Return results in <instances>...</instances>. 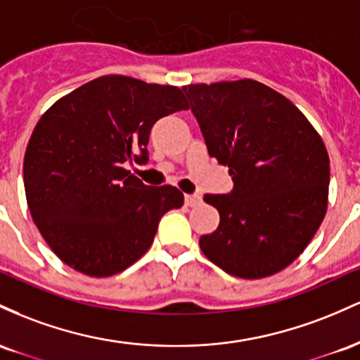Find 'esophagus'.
<instances>
[{
  "label": "esophagus",
  "instance_id": "1",
  "mask_svg": "<svg viewBox=\"0 0 360 360\" xmlns=\"http://www.w3.org/2000/svg\"><path fill=\"white\" fill-rule=\"evenodd\" d=\"M200 202H202L200 195H192V193H187V195H185V205H188V207H195V205H199Z\"/></svg>",
  "mask_w": 360,
  "mask_h": 360
}]
</instances>
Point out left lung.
I'll use <instances>...</instances> for the list:
<instances>
[{
	"label": "left lung",
	"mask_w": 360,
	"mask_h": 360,
	"mask_svg": "<svg viewBox=\"0 0 360 360\" xmlns=\"http://www.w3.org/2000/svg\"><path fill=\"white\" fill-rule=\"evenodd\" d=\"M207 151L233 191L207 193L219 226L202 253L241 278L284 270L304 252L328 207L330 158L316 129L284 95L255 79L184 86Z\"/></svg>",
	"instance_id": "1"
}]
</instances>
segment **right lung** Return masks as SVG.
<instances>
[{
    "mask_svg": "<svg viewBox=\"0 0 360 360\" xmlns=\"http://www.w3.org/2000/svg\"><path fill=\"white\" fill-rule=\"evenodd\" d=\"M179 86L100 76L59 98L32 132L23 184L52 252L90 277H110L148 252L165 212L184 205L172 185L148 187L126 165L148 161L151 127L187 110Z\"/></svg>",
    "mask_w": 360,
    "mask_h": 360,
    "instance_id": "right-lung-1",
    "label": "right lung"
}]
</instances>
